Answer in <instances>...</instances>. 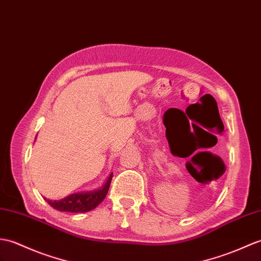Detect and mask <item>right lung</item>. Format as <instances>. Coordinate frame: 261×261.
<instances>
[{"mask_svg":"<svg viewBox=\"0 0 261 261\" xmlns=\"http://www.w3.org/2000/svg\"><path fill=\"white\" fill-rule=\"evenodd\" d=\"M113 173L109 175L106 184L99 189L93 191H82L72 193V195L65 197L61 200H50L45 199V201L51 205L52 208L59 211H66V213H88L93 210L96 205H99L105 200L107 193L110 188Z\"/></svg>","mask_w":261,"mask_h":261,"instance_id":"1","label":"right lung"}]
</instances>
